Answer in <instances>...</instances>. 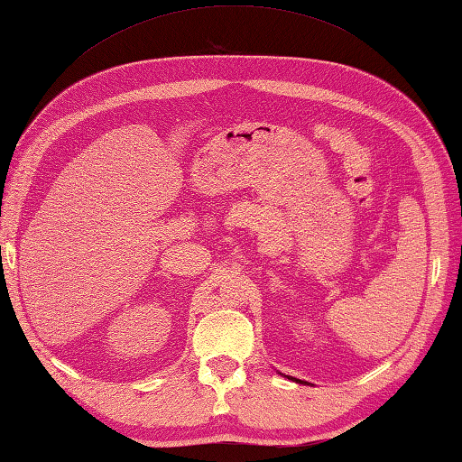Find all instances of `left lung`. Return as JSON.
<instances>
[{"mask_svg":"<svg viewBox=\"0 0 462 462\" xmlns=\"http://www.w3.org/2000/svg\"><path fill=\"white\" fill-rule=\"evenodd\" d=\"M287 378H289V380H293V382H297V383H303V385L307 383V385H309V382H305V380H299V378H293V376H287Z\"/></svg>","mask_w":462,"mask_h":462,"instance_id":"obj_1","label":"left lung"}]
</instances>
